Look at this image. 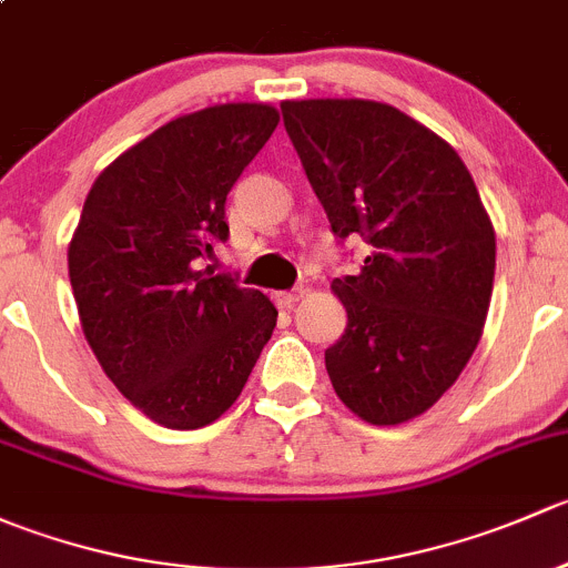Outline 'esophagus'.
I'll use <instances>...</instances> for the list:
<instances>
[{"label":"esophagus","instance_id":"esophagus-1","mask_svg":"<svg viewBox=\"0 0 568 568\" xmlns=\"http://www.w3.org/2000/svg\"><path fill=\"white\" fill-rule=\"evenodd\" d=\"M305 294H307L305 285H300V288H294V291H277V294H274V305L283 307V311H288V307H294Z\"/></svg>","mask_w":568,"mask_h":568}]
</instances>
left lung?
<instances>
[{"label":"left lung","instance_id":"1","mask_svg":"<svg viewBox=\"0 0 568 568\" xmlns=\"http://www.w3.org/2000/svg\"><path fill=\"white\" fill-rule=\"evenodd\" d=\"M285 131L332 233L371 244L332 280L346 332L324 352L337 398L374 426L432 409L484 335L495 227L459 153L382 101H283Z\"/></svg>","mask_w":568,"mask_h":568}]
</instances>
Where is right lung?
<instances>
[{
	"instance_id": "obj_1",
	"label": "right lung",
	"mask_w": 568,
	"mask_h": 568,
	"mask_svg": "<svg viewBox=\"0 0 568 568\" xmlns=\"http://www.w3.org/2000/svg\"><path fill=\"white\" fill-rule=\"evenodd\" d=\"M277 123L272 104L244 101L170 120L95 178L68 244L95 359L164 428L225 415L277 324L261 291L197 268L227 239V192Z\"/></svg>"
}]
</instances>
